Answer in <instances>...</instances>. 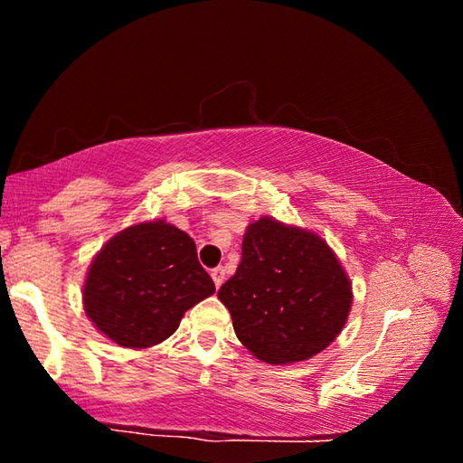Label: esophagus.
Instances as JSON below:
<instances>
[{"instance_id": "1", "label": "esophagus", "mask_w": 463, "mask_h": 463, "mask_svg": "<svg viewBox=\"0 0 463 463\" xmlns=\"http://www.w3.org/2000/svg\"><path fill=\"white\" fill-rule=\"evenodd\" d=\"M210 276H213L216 288H221L224 284V268H214L213 271H210Z\"/></svg>"}]
</instances>
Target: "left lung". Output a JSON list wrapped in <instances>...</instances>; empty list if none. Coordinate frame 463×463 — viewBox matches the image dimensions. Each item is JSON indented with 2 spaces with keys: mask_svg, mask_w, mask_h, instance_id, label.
<instances>
[{
  "mask_svg": "<svg viewBox=\"0 0 463 463\" xmlns=\"http://www.w3.org/2000/svg\"><path fill=\"white\" fill-rule=\"evenodd\" d=\"M234 276L218 289L239 341L268 364L310 359L347 323L354 292L333 249L269 216L247 226Z\"/></svg>",
  "mask_w": 463,
  "mask_h": 463,
  "instance_id": "8db88e82",
  "label": "left lung"
}]
</instances>
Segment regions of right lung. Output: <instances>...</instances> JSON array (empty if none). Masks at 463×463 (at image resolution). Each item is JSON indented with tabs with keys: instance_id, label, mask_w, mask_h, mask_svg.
Returning a JSON list of instances; mask_svg holds the SVG:
<instances>
[{
	"instance_id": "add662e5",
	"label": "right lung",
	"mask_w": 463,
	"mask_h": 463,
	"mask_svg": "<svg viewBox=\"0 0 463 463\" xmlns=\"http://www.w3.org/2000/svg\"><path fill=\"white\" fill-rule=\"evenodd\" d=\"M214 289L190 234L153 221L124 229L93 257L83 307L108 339L146 349L174 335L185 310Z\"/></svg>"
}]
</instances>
